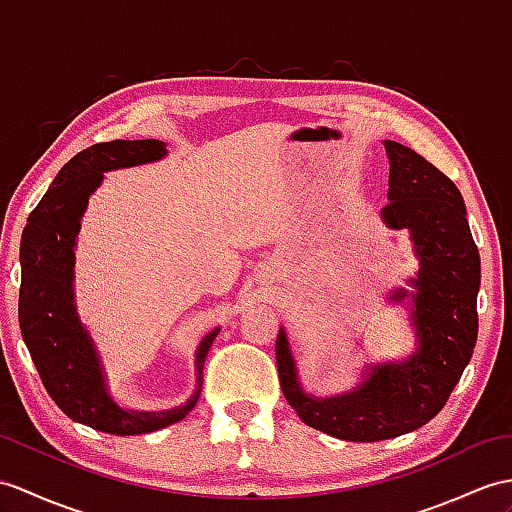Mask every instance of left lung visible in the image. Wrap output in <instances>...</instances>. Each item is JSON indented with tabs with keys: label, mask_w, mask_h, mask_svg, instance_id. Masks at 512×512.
I'll list each match as a JSON object with an SVG mask.
<instances>
[{
	"label": "left lung",
	"mask_w": 512,
	"mask_h": 512,
	"mask_svg": "<svg viewBox=\"0 0 512 512\" xmlns=\"http://www.w3.org/2000/svg\"><path fill=\"white\" fill-rule=\"evenodd\" d=\"M388 205L382 222L406 229L419 270L388 299L408 310L414 351L362 366L358 384L318 397L301 384L288 331L277 336L281 390L299 419L342 441L375 443L432 421L465 371L478 340L480 253L458 187L421 154L384 141Z\"/></svg>",
	"instance_id": "1"
}]
</instances>
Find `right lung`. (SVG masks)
I'll return each mask as SVG.
<instances>
[{
  "mask_svg": "<svg viewBox=\"0 0 512 512\" xmlns=\"http://www.w3.org/2000/svg\"><path fill=\"white\" fill-rule=\"evenodd\" d=\"M163 157L168 146L159 139H115L78 152L56 174L21 235L19 327L43 386L71 421L115 436L148 434L183 421L200 397L202 368L220 334L216 327L198 342L192 397L170 410H135L113 397L102 355L78 314L76 244L91 194L104 183V172Z\"/></svg>",
  "mask_w": 512,
  "mask_h": 512,
  "instance_id": "1",
  "label": "right lung"
}]
</instances>
